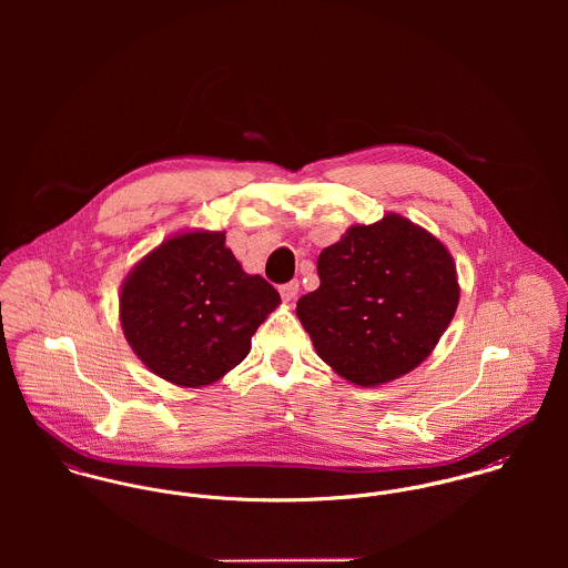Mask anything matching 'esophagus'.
I'll return each instance as SVG.
<instances>
[{
  "mask_svg": "<svg viewBox=\"0 0 568 568\" xmlns=\"http://www.w3.org/2000/svg\"><path fill=\"white\" fill-rule=\"evenodd\" d=\"M297 293H300V282L297 280L286 282V284L280 286V295H282L284 302H293L297 297Z\"/></svg>",
  "mask_w": 568,
  "mask_h": 568,
  "instance_id": "esophagus-1",
  "label": "esophagus"
}]
</instances>
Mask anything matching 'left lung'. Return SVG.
Here are the masks:
<instances>
[{
	"mask_svg": "<svg viewBox=\"0 0 568 568\" xmlns=\"http://www.w3.org/2000/svg\"><path fill=\"white\" fill-rule=\"evenodd\" d=\"M320 288L297 317L317 354L361 387L417 367L450 324L459 284L450 253L403 216L356 225L317 260Z\"/></svg>",
	"mask_w": 568,
	"mask_h": 568,
	"instance_id": "1",
	"label": "left lung"
}]
</instances>
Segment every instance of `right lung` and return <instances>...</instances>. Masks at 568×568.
<instances>
[{
    "instance_id": "right-lung-1",
    "label": "right lung",
    "mask_w": 568,
    "mask_h": 568,
    "mask_svg": "<svg viewBox=\"0 0 568 568\" xmlns=\"http://www.w3.org/2000/svg\"><path fill=\"white\" fill-rule=\"evenodd\" d=\"M280 304L260 275H246L221 232L165 241L126 277L120 322L149 369L201 387L236 367L251 336Z\"/></svg>"
}]
</instances>
